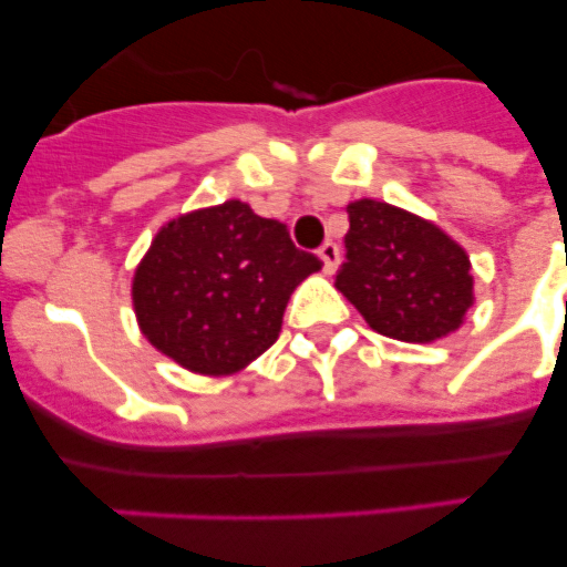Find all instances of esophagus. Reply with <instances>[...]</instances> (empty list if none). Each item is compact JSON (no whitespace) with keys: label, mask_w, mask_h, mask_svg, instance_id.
Masks as SVG:
<instances>
[{"label":"esophagus","mask_w":567,"mask_h":567,"mask_svg":"<svg viewBox=\"0 0 567 567\" xmlns=\"http://www.w3.org/2000/svg\"><path fill=\"white\" fill-rule=\"evenodd\" d=\"M318 255H320V260H323V269H327L329 275L340 267V247L334 244V240H327V244L318 249Z\"/></svg>","instance_id":"1"}]
</instances>
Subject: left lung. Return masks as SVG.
<instances>
[{"mask_svg":"<svg viewBox=\"0 0 567 567\" xmlns=\"http://www.w3.org/2000/svg\"><path fill=\"white\" fill-rule=\"evenodd\" d=\"M346 264L334 287L378 334L434 343L463 327L474 303L465 249L434 221L378 198L346 207Z\"/></svg>","mask_w":567,"mask_h":567,"instance_id":"1","label":"left lung"}]
</instances>
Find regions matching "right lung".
I'll return each mask as SVG.
<instances>
[{"instance_id": "add662e5", "label": "right lung", "mask_w": 567, "mask_h": 567, "mask_svg": "<svg viewBox=\"0 0 567 567\" xmlns=\"http://www.w3.org/2000/svg\"><path fill=\"white\" fill-rule=\"evenodd\" d=\"M323 267L238 198L184 213L155 233L133 275L144 338L195 374L247 369L278 340L300 280Z\"/></svg>"}]
</instances>
